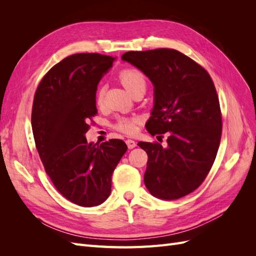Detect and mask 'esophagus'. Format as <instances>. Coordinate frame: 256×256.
Returning a JSON list of instances; mask_svg holds the SVG:
<instances>
[{"label": "esophagus", "instance_id": "1", "mask_svg": "<svg viewBox=\"0 0 256 256\" xmlns=\"http://www.w3.org/2000/svg\"><path fill=\"white\" fill-rule=\"evenodd\" d=\"M126 144H127L129 150L134 148V147L136 146V143L134 140H127V141H126Z\"/></svg>", "mask_w": 256, "mask_h": 256}]
</instances>
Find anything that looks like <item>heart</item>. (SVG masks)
<instances>
[{"label": "heart", "instance_id": "obj_1", "mask_svg": "<svg viewBox=\"0 0 256 256\" xmlns=\"http://www.w3.org/2000/svg\"><path fill=\"white\" fill-rule=\"evenodd\" d=\"M120 80L125 88L130 92H132L136 88L146 86V81L144 74L136 70V69H126L120 72ZM104 99V90H99L96 95V102L100 104ZM138 122V118H120L116 124V129L122 131L126 134H134L136 131V124Z\"/></svg>", "mask_w": 256, "mask_h": 256}]
</instances>
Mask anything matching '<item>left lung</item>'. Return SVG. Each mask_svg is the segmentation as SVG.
<instances>
[{
  "mask_svg": "<svg viewBox=\"0 0 256 256\" xmlns=\"http://www.w3.org/2000/svg\"><path fill=\"white\" fill-rule=\"evenodd\" d=\"M122 60L154 85L146 128L168 134V145L138 142L148 156L144 182L150 194L172 200L198 188L218 152L222 120L214 82L205 69L173 49L129 51Z\"/></svg>",
  "mask_w": 256,
  "mask_h": 256,
  "instance_id": "left-lung-1",
  "label": "left lung"
}]
</instances>
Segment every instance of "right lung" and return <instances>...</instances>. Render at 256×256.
<instances>
[{
	"instance_id": "add662e5",
	"label": "right lung",
	"mask_w": 256,
	"mask_h": 256,
	"mask_svg": "<svg viewBox=\"0 0 256 256\" xmlns=\"http://www.w3.org/2000/svg\"><path fill=\"white\" fill-rule=\"evenodd\" d=\"M114 58L79 53L53 66L38 85L32 130L46 173L62 196L92 207L110 196L112 174L127 150L118 138L88 143V122L96 115V92Z\"/></svg>"
}]
</instances>
